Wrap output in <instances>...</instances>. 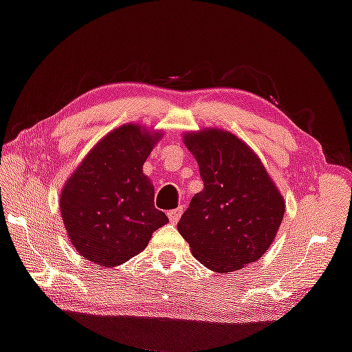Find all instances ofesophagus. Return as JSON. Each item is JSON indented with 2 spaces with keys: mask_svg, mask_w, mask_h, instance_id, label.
Wrapping results in <instances>:
<instances>
[{
  "mask_svg": "<svg viewBox=\"0 0 352 352\" xmlns=\"http://www.w3.org/2000/svg\"><path fill=\"white\" fill-rule=\"evenodd\" d=\"M182 215V207H177V209H173L168 212V218H170V223L176 224L177 221H179V218Z\"/></svg>",
  "mask_w": 352,
  "mask_h": 352,
  "instance_id": "34e87169",
  "label": "esophagus"
}]
</instances>
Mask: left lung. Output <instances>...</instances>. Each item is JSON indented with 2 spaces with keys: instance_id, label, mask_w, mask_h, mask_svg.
Segmentation results:
<instances>
[{
  "instance_id": "1",
  "label": "left lung",
  "mask_w": 352,
  "mask_h": 352,
  "mask_svg": "<svg viewBox=\"0 0 352 352\" xmlns=\"http://www.w3.org/2000/svg\"><path fill=\"white\" fill-rule=\"evenodd\" d=\"M186 146L204 182L177 223L193 257L217 273L256 262L273 243L285 212L265 166L246 143L220 129L186 135Z\"/></svg>"
}]
</instances>
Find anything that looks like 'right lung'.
<instances>
[{
    "instance_id": "add662e5",
    "label": "right lung",
    "mask_w": 352,
    "mask_h": 352,
    "mask_svg": "<svg viewBox=\"0 0 352 352\" xmlns=\"http://www.w3.org/2000/svg\"><path fill=\"white\" fill-rule=\"evenodd\" d=\"M159 135L124 124L87 154L60 193V214L80 256L117 267L145 250L168 217L154 207L143 164Z\"/></svg>"
}]
</instances>
